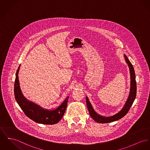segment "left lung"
Returning a JSON list of instances; mask_svg holds the SVG:
<instances>
[{
    "label": "left lung",
    "instance_id": "8db88e82",
    "mask_svg": "<svg viewBox=\"0 0 150 150\" xmlns=\"http://www.w3.org/2000/svg\"><path fill=\"white\" fill-rule=\"evenodd\" d=\"M125 57L130 70L129 71L131 74V88H130L129 95L128 98L127 102L125 104V106L123 107V108H122V110L115 115L112 116L104 117L102 116L99 115L97 113H96L95 111L93 110L92 105L90 103L88 98L86 97V103H87V108L89 111V114L92 119L98 123H107L114 122L122 118L123 116H125L127 114L131 105H132L134 100L135 99L136 95H137V83L135 80V71L132 64L129 62L127 57L125 55Z\"/></svg>",
    "mask_w": 150,
    "mask_h": 150
}]
</instances>
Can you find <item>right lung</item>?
Listing matches in <instances>:
<instances>
[{
    "label": "right lung",
    "instance_id": "add662e5",
    "mask_svg": "<svg viewBox=\"0 0 150 150\" xmlns=\"http://www.w3.org/2000/svg\"><path fill=\"white\" fill-rule=\"evenodd\" d=\"M20 66L16 73L14 84V95L24 114L36 123L45 125H54L62 119L64 115L69 99V96L60 106L54 110H48L42 108L38 105L27 100L22 93L18 80V72Z\"/></svg>",
    "mask_w": 150,
    "mask_h": 150
}]
</instances>
